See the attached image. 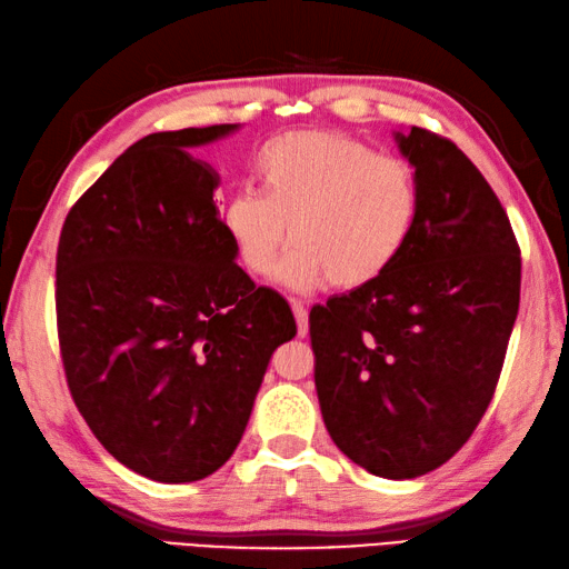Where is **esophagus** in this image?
Instances as JSON below:
<instances>
[{
	"instance_id": "1",
	"label": "esophagus",
	"mask_w": 569,
	"mask_h": 569,
	"mask_svg": "<svg viewBox=\"0 0 569 569\" xmlns=\"http://www.w3.org/2000/svg\"><path fill=\"white\" fill-rule=\"evenodd\" d=\"M289 305H292V312H295V319H297V335L307 337V331H309L307 307L302 302H297V299H289Z\"/></svg>"
}]
</instances>
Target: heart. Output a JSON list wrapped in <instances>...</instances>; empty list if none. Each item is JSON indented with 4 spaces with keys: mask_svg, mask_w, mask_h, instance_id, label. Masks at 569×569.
<instances>
[{
    "mask_svg": "<svg viewBox=\"0 0 569 569\" xmlns=\"http://www.w3.org/2000/svg\"><path fill=\"white\" fill-rule=\"evenodd\" d=\"M262 192L238 190L222 222L252 274H267L289 240L280 277L295 289L369 287L399 260L421 190L409 160L379 156L341 131L277 136L257 156Z\"/></svg>",
    "mask_w": 569,
    "mask_h": 569,
    "instance_id": "heart-1",
    "label": "heart"
}]
</instances>
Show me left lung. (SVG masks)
<instances>
[{
	"label": "left lung",
	"instance_id": "left-lung-1",
	"mask_svg": "<svg viewBox=\"0 0 569 569\" xmlns=\"http://www.w3.org/2000/svg\"><path fill=\"white\" fill-rule=\"evenodd\" d=\"M421 206L377 282L309 312L315 383L331 441L369 473L418 478L476 431L520 307V248L500 200L460 148L396 133Z\"/></svg>",
	"mask_w": 569,
	"mask_h": 569
}]
</instances>
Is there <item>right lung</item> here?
Instances as JSON below:
<instances>
[{"mask_svg": "<svg viewBox=\"0 0 569 569\" xmlns=\"http://www.w3.org/2000/svg\"><path fill=\"white\" fill-rule=\"evenodd\" d=\"M238 123L151 133L73 202L57 250V331L83 421L158 483L208 478L250 421L292 309L257 287L188 148Z\"/></svg>", "mask_w": 569, "mask_h": 569, "instance_id": "add662e5", "label": "right lung"}]
</instances>
